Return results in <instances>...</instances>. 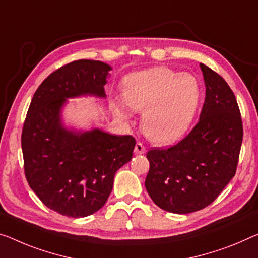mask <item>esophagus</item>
Wrapping results in <instances>:
<instances>
[{
    "instance_id": "34e87169",
    "label": "esophagus",
    "mask_w": 258,
    "mask_h": 258,
    "mask_svg": "<svg viewBox=\"0 0 258 258\" xmlns=\"http://www.w3.org/2000/svg\"><path fill=\"white\" fill-rule=\"evenodd\" d=\"M135 154H143L145 152V146L142 144L141 142H138L136 145H135V150H134Z\"/></svg>"
}]
</instances>
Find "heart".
<instances>
[{"mask_svg":"<svg viewBox=\"0 0 258 258\" xmlns=\"http://www.w3.org/2000/svg\"><path fill=\"white\" fill-rule=\"evenodd\" d=\"M122 96L125 105L143 113L142 129L156 144H170L191 125L201 100V85L191 74H180L168 67H154L124 79ZM118 117L129 114L118 101H112Z\"/></svg>","mask_w":258,"mask_h":258,"instance_id":"obj_1","label":"heart"}]
</instances>
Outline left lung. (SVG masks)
Masks as SVG:
<instances>
[{"label":"left lung","mask_w":258,"mask_h":258,"mask_svg":"<svg viewBox=\"0 0 258 258\" xmlns=\"http://www.w3.org/2000/svg\"><path fill=\"white\" fill-rule=\"evenodd\" d=\"M205 101L200 121L183 140L146 153L145 188L165 211L185 215L207 208L235 175L243 126L233 91L201 63Z\"/></svg>","instance_id":"left-lung-1"}]
</instances>
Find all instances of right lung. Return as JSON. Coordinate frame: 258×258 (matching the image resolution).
<instances>
[{
	"instance_id": "1",
	"label": "right lung",
	"mask_w": 258,
	"mask_h": 258,
	"mask_svg": "<svg viewBox=\"0 0 258 258\" xmlns=\"http://www.w3.org/2000/svg\"><path fill=\"white\" fill-rule=\"evenodd\" d=\"M110 66L78 60L43 81L31 101L22 133L26 180L47 208L60 215L88 217L104 207L118 168L133 158L136 141L92 129L76 132L62 123L68 98H105Z\"/></svg>"
}]
</instances>
